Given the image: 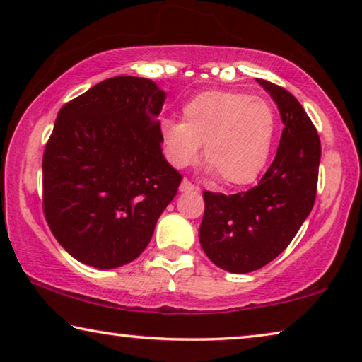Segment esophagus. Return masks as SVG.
Returning <instances> with one entry per match:
<instances>
[{
  "label": "esophagus",
  "mask_w": 362,
  "mask_h": 362,
  "mask_svg": "<svg viewBox=\"0 0 362 362\" xmlns=\"http://www.w3.org/2000/svg\"><path fill=\"white\" fill-rule=\"evenodd\" d=\"M180 191H181V192H197V191H199V187H197V186H194L191 181L182 180L181 186H180Z\"/></svg>",
  "instance_id": "34e87169"
}]
</instances>
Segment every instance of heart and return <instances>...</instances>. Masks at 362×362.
Listing matches in <instances>:
<instances>
[{"label":"heart","mask_w":362,"mask_h":362,"mask_svg":"<svg viewBox=\"0 0 362 362\" xmlns=\"http://www.w3.org/2000/svg\"><path fill=\"white\" fill-rule=\"evenodd\" d=\"M275 132L276 116L267 100L231 90L199 93L182 108V121L160 123V139L171 165H192L204 144V162L226 186L257 180L269 162Z\"/></svg>","instance_id":"b5f03b06"}]
</instances>
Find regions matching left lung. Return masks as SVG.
<instances>
[{
	"label": "left lung",
	"instance_id": "left-lung-1",
	"mask_svg": "<svg viewBox=\"0 0 362 362\" xmlns=\"http://www.w3.org/2000/svg\"><path fill=\"white\" fill-rule=\"evenodd\" d=\"M257 82L275 100L285 124L275 160L249 191H204L200 246L231 274L262 269L285 251L314 207L319 180L320 139L313 121L286 88Z\"/></svg>",
	"mask_w": 362,
	"mask_h": 362
}]
</instances>
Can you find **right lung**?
Returning a JSON list of instances; mask_svg holds the SVG:
<instances>
[{"label": "right lung", "instance_id": "right-lung-1", "mask_svg": "<svg viewBox=\"0 0 362 362\" xmlns=\"http://www.w3.org/2000/svg\"><path fill=\"white\" fill-rule=\"evenodd\" d=\"M166 93L118 76L63 105L43 152V214L72 257L97 269L137 259L182 176L162 153Z\"/></svg>", "mask_w": 362, "mask_h": 362}]
</instances>
